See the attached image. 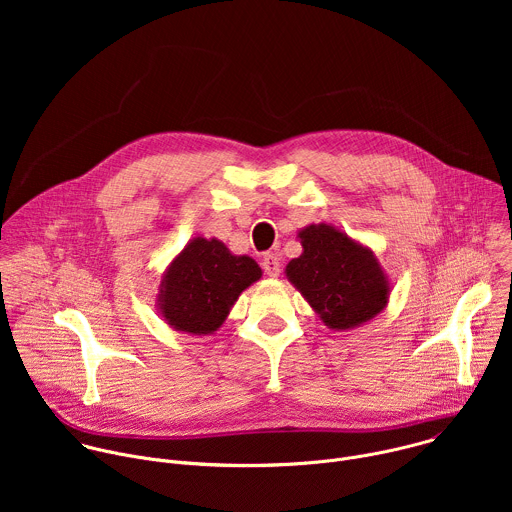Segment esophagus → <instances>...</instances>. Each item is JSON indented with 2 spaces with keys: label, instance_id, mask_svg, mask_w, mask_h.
<instances>
[{
  "label": "esophagus",
  "instance_id": "1",
  "mask_svg": "<svg viewBox=\"0 0 512 512\" xmlns=\"http://www.w3.org/2000/svg\"><path fill=\"white\" fill-rule=\"evenodd\" d=\"M261 265H263V269H265V273L269 275V277H277L279 273H281V265H279V257L277 255H273V253H267L265 257H263V261H261Z\"/></svg>",
  "mask_w": 512,
  "mask_h": 512
}]
</instances>
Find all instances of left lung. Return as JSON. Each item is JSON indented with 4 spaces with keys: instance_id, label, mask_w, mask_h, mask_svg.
Here are the masks:
<instances>
[{
    "instance_id": "1",
    "label": "left lung",
    "mask_w": 512,
    "mask_h": 512,
    "mask_svg": "<svg viewBox=\"0 0 512 512\" xmlns=\"http://www.w3.org/2000/svg\"><path fill=\"white\" fill-rule=\"evenodd\" d=\"M298 239L302 255L285 265V277L328 328H358L387 308L391 281L371 247L328 223L300 229Z\"/></svg>"
}]
</instances>
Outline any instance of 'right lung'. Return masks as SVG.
<instances>
[{
	"mask_svg": "<svg viewBox=\"0 0 512 512\" xmlns=\"http://www.w3.org/2000/svg\"><path fill=\"white\" fill-rule=\"evenodd\" d=\"M261 275L249 255H233L214 237H194L162 273L158 314L178 332L208 336L225 324L239 296Z\"/></svg>",
	"mask_w": 512,
	"mask_h": 512,
	"instance_id": "obj_1",
	"label": "right lung"
}]
</instances>
